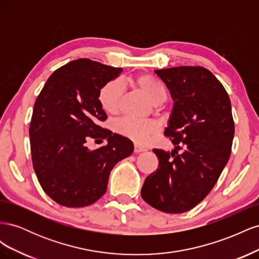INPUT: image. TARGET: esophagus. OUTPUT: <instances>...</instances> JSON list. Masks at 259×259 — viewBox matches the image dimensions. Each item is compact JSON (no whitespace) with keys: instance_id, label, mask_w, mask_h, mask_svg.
Wrapping results in <instances>:
<instances>
[{"instance_id":"34e87169","label":"esophagus","mask_w":259,"mask_h":259,"mask_svg":"<svg viewBox=\"0 0 259 259\" xmlns=\"http://www.w3.org/2000/svg\"><path fill=\"white\" fill-rule=\"evenodd\" d=\"M146 150H147L146 148H144V147H142V146H139V145L135 144V146H134V151H135L136 153H139V152H144V151H146Z\"/></svg>"}]
</instances>
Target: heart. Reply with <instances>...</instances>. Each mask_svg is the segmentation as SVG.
<instances>
[{
	"label": "heart",
	"mask_w": 259,
	"mask_h": 259,
	"mask_svg": "<svg viewBox=\"0 0 259 259\" xmlns=\"http://www.w3.org/2000/svg\"><path fill=\"white\" fill-rule=\"evenodd\" d=\"M131 83L136 85L154 104H161L166 99V90L163 83L150 74H138L131 79ZM122 95L123 85L120 81L106 83L98 94V100L103 110L109 114L116 113ZM115 130L119 134L132 139L133 142L145 145L159 131V126L152 121L124 117L116 123Z\"/></svg>",
	"instance_id": "obj_1"
}]
</instances>
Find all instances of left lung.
Instances as JSON below:
<instances>
[{"mask_svg":"<svg viewBox=\"0 0 259 259\" xmlns=\"http://www.w3.org/2000/svg\"><path fill=\"white\" fill-rule=\"evenodd\" d=\"M154 72L174 101L164 134L171 137L175 148L171 152L153 149L159 168L146 178L142 197L164 213H185L213 189L230 158L231 103L223 84L203 67Z\"/></svg>","mask_w":259,"mask_h":259,"instance_id":"1","label":"left lung"}]
</instances>
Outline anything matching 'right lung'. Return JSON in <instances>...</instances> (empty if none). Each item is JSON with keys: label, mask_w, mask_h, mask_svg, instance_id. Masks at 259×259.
I'll use <instances>...</instances> for the list:
<instances>
[{"label": "right lung", "mask_w": 259, "mask_h": 259, "mask_svg": "<svg viewBox=\"0 0 259 259\" xmlns=\"http://www.w3.org/2000/svg\"><path fill=\"white\" fill-rule=\"evenodd\" d=\"M122 68L81 58L57 69L37 96L29 135L32 163L45 193L58 204L83 207L107 191L115 164L134 151L126 137L99 126L107 120L98 94ZM108 144L90 151L85 143Z\"/></svg>", "instance_id": "right-lung-1"}]
</instances>
